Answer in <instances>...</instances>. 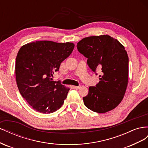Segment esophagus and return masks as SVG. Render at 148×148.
<instances>
[{
	"instance_id": "34e87169",
	"label": "esophagus",
	"mask_w": 148,
	"mask_h": 148,
	"mask_svg": "<svg viewBox=\"0 0 148 148\" xmlns=\"http://www.w3.org/2000/svg\"><path fill=\"white\" fill-rule=\"evenodd\" d=\"M80 88H81V86H74V88H75V89H79Z\"/></svg>"
}]
</instances>
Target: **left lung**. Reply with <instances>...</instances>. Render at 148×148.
I'll use <instances>...</instances> for the list:
<instances>
[{"label": "left lung", "mask_w": 148, "mask_h": 148, "mask_svg": "<svg viewBox=\"0 0 148 148\" xmlns=\"http://www.w3.org/2000/svg\"><path fill=\"white\" fill-rule=\"evenodd\" d=\"M77 47L88 58L91 70L95 73L99 70L101 74L99 82L89 87L88 95L83 97L84 105L101 114L115 109L122 101L128 84V57L124 46L106 34L84 38Z\"/></svg>", "instance_id": "8db88e82"}]
</instances>
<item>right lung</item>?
Listing matches in <instances>:
<instances>
[{"label": "right lung", "instance_id": "add662e5", "mask_svg": "<svg viewBox=\"0 0 148 148\" xmlns=\"http://www.w3.org/2000/svg\"><path fill=\"white\" fill-rule=\"evenodd\" d=\"M72 42L50 41L30 42L17 53L15 76L21 96L36 111L51 114L60 109L70 90L59 81H53V73L72 52Z\"/></svg>", "mask_w": 148, "mask_h": 148}]
</instances>
